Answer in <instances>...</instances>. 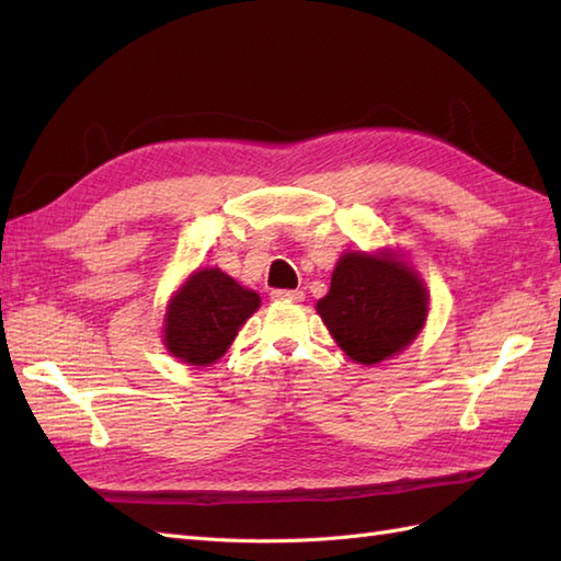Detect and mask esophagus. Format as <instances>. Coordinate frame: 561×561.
Returning <instances> with one entry per match:
<instances>
[{"instance_id": "obj_1", "label": "esophagus", "mask_w": 561, "mask_h": 561, "mask_svg": "<svg viewBox=\"0 0 561 561\" xmlns=\"http://www.w3.org/2000/svg\"><path fill=\"white\" fill-rule=\"evenodd\" d=\"M270 296L274 301H304V291L299 289H274Z\"/></svg>"}]
</instances>
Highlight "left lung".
Returning <instances> with one entry per match:
<instances>
[{
	"label": "left lung",
	"instance_id": "1",
	"mask_svg": "<svg viewBox=\"0 0 561 561\" xmlns=\"http://www.w3.org/2000/svg\"><path fill=\"white\" fill-rule=\"evenodd\" d=\"M428 299L414 272L392 257L342 255L318 313L330 335L359 364H378L420 335Z\"/></svg>",
	"mask_w": 561,
	"mask_h": 561
}]
</instances>
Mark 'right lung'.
Returning a JSON list of instances; mask_svg holds the SVG:
<instances>
[{
  "mask_svg": "<svg viewBox=\"0 0 561 561\" xmlns=\"http://www.w3.org/2000/svg\"><path fill=\"white\" fill-rule=\"evenodd\" d=\"M260 296L221 270H197L173 296L165 313V347L193 366H207L231 347Z\"/></svg>",
  "mask_w": 561,
  "mask_h": 561,
  "instance_id": "obj_1",
  "label": "right lung"
}]
</instances>
